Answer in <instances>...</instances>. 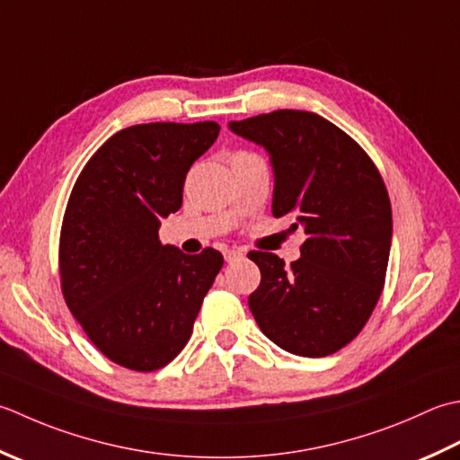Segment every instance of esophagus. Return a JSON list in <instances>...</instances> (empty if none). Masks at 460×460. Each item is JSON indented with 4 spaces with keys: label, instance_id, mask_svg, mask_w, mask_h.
Wrapping results in <instances>:
<instances>
[{
    "label": "esophagus",
    "instance_id": "esophagus-1",
    "mask_svg": "<svg viewBox=\"0 0 460 460\" xmlns=\"http://www.w3.org/2000/svg\"><path fill=\"white\" fill-rule=\"evenodd\" d=\"M241 257H243L241 249H227V251H225V261H227V263H233V261H237Z\"/></svg>",
    "mask_w": 460,
    "mask_h": 460
}]
</instances>
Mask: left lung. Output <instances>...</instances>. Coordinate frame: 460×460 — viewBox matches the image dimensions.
Returning <instances> with one entry per match:
<instances>
[{
  "mask_svg": "<svg viewBox=\"0 0 460 460\" xmlns=\"http://www.w3.org/2000/svg\"><path fill=\"white\" fill-rule=\"evenodd\" d=\"M229 128L267 149L273 215H291V229L307 237L291 267L251 251L261 283L249 309L265 337L289 353H337L361 332L385 285L393 213L379 169L353 137L311 111L279 110Z\"/></svg>",
  "mask_w": 460,
  "mask_h": 460,
  "instance_id": "8db88e82",
  "label": "left lung"
}]
</instances>
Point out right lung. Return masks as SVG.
Returning a JSON list of instances; mask_svg holds the SVG:
<instances>
[{"instance_id":"1","label":"right lung","mask_w":460,"mask_h":460,"mask_svg":"<svg viewBox=\"0 0 460 460\" xmlns=\"http://www.w3.org/2000/svg\"><path fill=\"white\" fill-rule=\"evenodd\" d=\"M219 135L215 121L141 123L111 135L71 189L59 237L61 291L113 363L157 371L181 353L223 267L211 247L161 245V219L183 203L187 171Z\"/></svg>"}]
</instances>
